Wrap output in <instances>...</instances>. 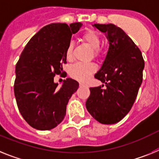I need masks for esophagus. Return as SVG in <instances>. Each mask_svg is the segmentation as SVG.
Returning <instances> with one entry per match:
<instances>
[{"label":"esophagus","mask_w":159,"mask_h":159,"mask_svg":"<svg viewBox=\"0 0 159 159\" xmlns=\"http://www.w3.org/2000/svg\"><path fill=\"white\" fill-rule=\"evenodd\" d=\"M79 85H80V87H82V86H86V85L84 83H80Z\"/></svg>","instance_id":"esophagus-1"}]
</instances>
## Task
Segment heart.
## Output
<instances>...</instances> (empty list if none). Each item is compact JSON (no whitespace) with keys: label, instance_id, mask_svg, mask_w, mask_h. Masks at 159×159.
<instances>
[{"label":"heart","instance_id":"1","mask_svg":"<svg viewBox=\"0 0 159 159\" xmlns=\"http://www.w3.org/2000/svg\"><path fill=\"white\" fill-rule=\"evenodd\" d=\"M82 39L92 49H93L94 56H99L101 51L98 46L100 45L101 39L98 34L93 30H86L82 34ZM73 49H74V45L71 43L68 45L66 51V58L68 60L71 59L72 55H73ZM95 70H96V67L92 63H88V64L77 63L70 67V75L74 79H77L80 81H86L90 78V76L95 71Z\"/></svg>","mask_w":159,"mask_h":159}]
</instances>
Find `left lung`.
I'll return each instance as SVG.
<instances>
[{"label":"left lung","instance_id":"obj_1","mask_svg":"<svg viewBox=\"0 0 159 159\" xmlns=\"http://www.w3.org/2000/svg\"><path fill=\"white\" fill-rule=\"evenodd\" d=\"M104 33L109 49L94 77L105 84L89 88L85 106L100 123L114 124L129 113L143 82L144 60L140 49L127 34L113 24L93 25Z\"/></svg>","mask_w":159,"mask_h":159}]
</instances>
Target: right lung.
<instances>
[{"label": "right lung", "mask_w": 159, "mask_h": 159, "mask_svg": "<svg viewBox=\"0 0 159 159\" xmlns=\"http://www.w3.org/2000/svg\"><path fill=\"white\" fill-rule=\"evenodd\" d=\"M81 26L80 22L44 26L22 51L15 70L14 94L20 114L32 127L49 130L64 119L66 106L79 84L66 78L58 87L53 78L62 72L72 35Z\"/></svg>", "instance_id": "add662e5"}]
</instances>
